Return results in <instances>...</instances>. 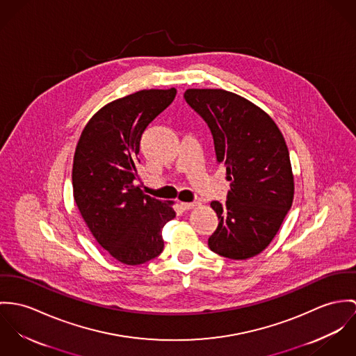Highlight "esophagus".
<instances>
[{
  "label": "esophagus",
  "mask_w": 356,
  "mask_h": 356,
  "mask_svg": "<svg viewBox=\"0 0 356 356\" xmlns=\"http://www.w3.org/2000/svg\"><path fill=\"white\" fill-rule=\"evenodd\" d=\"M199 206V203L197 202H181V207L184 209V210H191V209H194V207H197Z\"/></svg>",
  "instance_id": "34e87169"
}]
</instances>
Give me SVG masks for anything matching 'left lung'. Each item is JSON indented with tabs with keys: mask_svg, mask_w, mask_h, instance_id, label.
Wrapping results in <instances>:
<instances>
[{
	"mask_svg": "<svg viewBox=\"0 0 356 356\" xmlns=\"http://www.w3.org/2000/svg\"><path fill=\"white\" fill-rule=\"evenodd\" d=\"M187 104L211 131L217 162L231 191L213 200L220 220L209 237L213 252L248 259L262 252L292 206L295 183L285 139L273 119L251 101L221 88H188Z\"/></svg>",
	"mask_w": 356,
	"mask_h": 356,
	"instance_id": "8db88e82",
	"label": "left lung"
}]
</instances>
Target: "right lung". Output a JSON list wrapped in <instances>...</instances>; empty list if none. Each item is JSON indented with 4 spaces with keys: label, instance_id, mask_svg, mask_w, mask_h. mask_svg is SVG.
<instances>
[{
    "label": "right lung",
    "instance_id": "1",
    "mask_svg": "<svg viewBox=\"0 0 356 356\" xmlns=\"http://www.w3.org/2000/svg\"><path fill=\"white\" fill-rule=\"evenodd\" d=\"M175 97L172 87L115 99L88 120L76 145V206L98 244L124 265H142L159 257L162 228L176 217L172 200L146 195L135 184L140 136Z\"/></svg>",
    "mask_w": 356,
    "mask_h": 356
}]
</instances>
